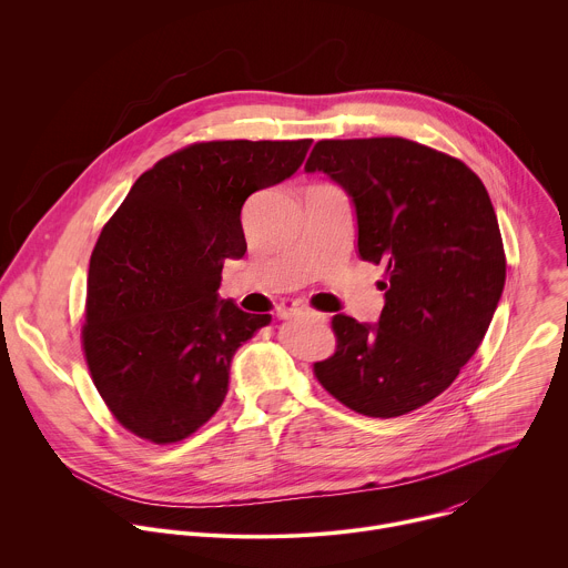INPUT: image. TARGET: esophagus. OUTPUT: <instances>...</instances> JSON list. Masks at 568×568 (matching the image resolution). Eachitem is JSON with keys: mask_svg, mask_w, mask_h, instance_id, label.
<instances>
[{"mask_svg": "<svg viewBox=\"0 0 568 568\" xmlns=\"http://www.w3.org/2000/svg\"><path fill=\"white\" fill-rule=\"evenodd\" d=\"M277 315H280L282 320H291V317H304V315H311V317H315V320H324V315H322V313H313V311H306V308H302V306H297V304H284V306L277 311Z\"/></svg>", "mask_w": 568, "mask_h": 568, "instance_id": "34e87169", "label": "esophagus"}]
</instances>
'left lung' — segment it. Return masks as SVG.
I'll return each instance as SVG.
<instances>
[{
  "label": "left lung",
  "instance_id": "8db88e82",
  "mask_svg": "<svg viewBox=\"0 0 568 568\" xmlns=\"http://www.w3.org/2000/svg\"><path fill=\"white\" fill-rule=\"evenodd\" d=\"M304 170L349 194L358 255L387 273L376 324L333 315L335 354L313 365L315 378L358 414L414 412L475 356L504 293L488 190L459 159L398 136L317 141Z\"/></svg>",
  "mask_w": 568,
  "mask_h": 568
}]
</instances>
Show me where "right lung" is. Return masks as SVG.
<instances>
[{
	"label": "right lung",
	"instance_id": "obj_1",
	"mask_svg": "<svg viewBox=\"0 0 568 568\" xmlns=\"http://www.w3.org/2000/svg\"><path fill=\"white\" fill-rule=\"evenodd\" d=\"M302 141H210L143 172L102 229L87 277L84 358L109 412L168 445L196 432L229 394L231 363L271 315L219 297L242 260L244 201L293 176Z\"/></svg>",
	"mask_w": 568,
	"mask_h": 568
}]
</instances>
